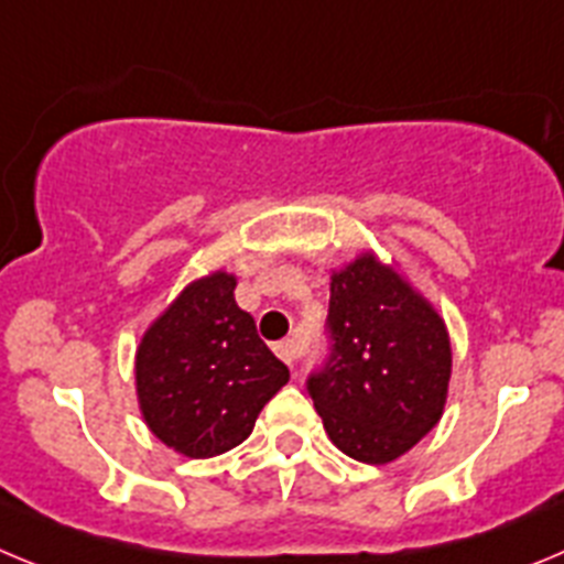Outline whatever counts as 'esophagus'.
<instances>
[{"mask_svg":"<svg viewBox=\"0 0 564 564\" xmlns=\"http://www.w3.org/2000/svg\"><path fill=\"white\" fill-rule=\"evenodd\" d=\"M275 354L283 359V362L289 365V368H292V365L301 362V357H303V343H301V339H297V337L283 339V343L275 345Z\"/></svg>","mask_w":564,"mask_h":564,"instance_id":"esophagus-1","label":"esophagus"}]
</instances>
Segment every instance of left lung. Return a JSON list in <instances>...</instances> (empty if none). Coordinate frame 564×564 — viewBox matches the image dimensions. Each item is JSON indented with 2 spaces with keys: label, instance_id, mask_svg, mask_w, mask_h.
<instances>
[{
  "label": "left lung",
  "instance_id": "left-lung-1",
  "mask_svg": "<svg viewBox=\"0 0 564 564\" xmlns=\"http://www.w3.org/2000/svg\"><path fill=\"white\" fill-rule=\"evenodd\" d=\"M328 357L306 379L328 438L388 464L438 424L453 370L444 319L390 267L359 256L334 272Z\"/></svg>",
  "mask_w": 564,
  "mask_h": 564
}]
</instances>
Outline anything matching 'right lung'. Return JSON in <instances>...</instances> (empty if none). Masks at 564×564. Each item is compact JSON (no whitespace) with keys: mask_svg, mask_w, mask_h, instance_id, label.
Masks as SVG:
<instances>
[{"mask_svg":"<svg viewBox=\"0 0 564 564\" xmlns=\"http://www.w3.org/2000/svg\"><path fill=\"white\" fill-rule=\"evenodd\" d=\"M232 289L236 278L227 272L191 283L137 348L145 424L187 458L241 444L263 404L289 382V368L258 337Z\"/></svg>","mask_w":564,"mask_h":564,"instance_id":"add662e5","label":"right lung"}]
</instances>
